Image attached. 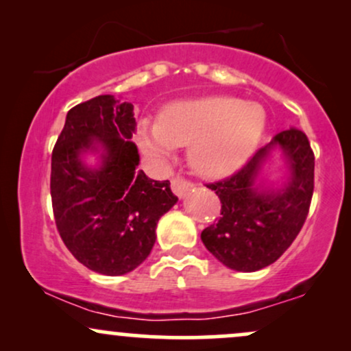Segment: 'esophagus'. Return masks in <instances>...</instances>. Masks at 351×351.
<instances>
[{
  "mask_svg": "<svg viewBox=\"0 0 351 351\" xmlns=\"http://www.w3.org/2000/svg\"><path fill=\"white\" fill-rule=\"evenodd\" d=\"M191 186L193 184L183 178H173L171 180V189H173V193L178 196V198H181V196H183L188 189H191Z\"/></svg>",
  "mask_w": 351,
  "mask_h": 351,
  "instance_id": "esophagus-1",
  "label": "esophagus"
}]
</instances>
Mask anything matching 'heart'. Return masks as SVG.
<instances>
[{
    "mask_svg": "<svg viewBox=\"0 0 351 351\" xmlns=\"http://www.w3.org/2000/svg\"><path fill=\"white\" fill-rule=\"evenodd\" d=\"M264 130L265 112L259 104L208 95L167 104L156 123L138 125L136 140L155 158H167L175 147L188 145L193 170L206 178H223L251 158Z\"/></svg>",
    "mask_w": 351,
    "mask_h": 351,
    "instance_id": "1",
    "label": "heart"
}]
</instances>
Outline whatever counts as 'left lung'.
Returning <instances> with one entry per match:
<instances>
[{
	"mask_svg": "<svg viewBox=\"0 0 351 351\" xmlns=\"http://www.w3.org/2000/svg\"><path fill=\"white\" fill-rule=\"evenodd\" d=\"M279 149L288 175L280 187L265 185L263 167ZM315 158L297 128L280 132L231 178L208 184L221 199V217L201 232L213 256L237 272L267 267L300 232L313 195Z\"/></svg>",
	"mask_w": 351,
	"mask_h": 351,
	"instance_id": "8db88e82",
	"label": "left lung"
}]
</instances>
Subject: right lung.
<instances>
[{
  "mask_svg": "<svg viewBox=\"0 0 351 351\" xmlns=\"http://www.w3.org/2000/svg\"><path fill=\"white\" fill-rule=\"evenodd\" d=\"M134 106L99 95L67 112L51 162L56 226L80 264L104 276H123L150 256L158 219L175 206L170 181L136 170L130 142ZM87 154H97L92 167Z\"/></svg>",
  "mask_w": 351,
  "mask_h": 351,
  "instance_id": "obj_1",
  "label": "right lung"
}]
</instances>
